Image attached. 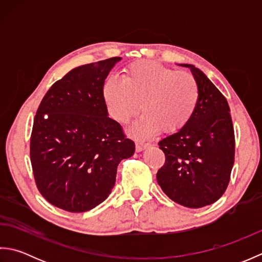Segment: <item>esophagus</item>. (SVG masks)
Here are the masks:
<instances>
[{
  "instance_id": "esophagus-1",
  "label": "esophagus",
  "mask_w": 262,
  "mask_h": 262,
  "mask_svg": "<svg viewBox=\"0 0 262 262\" xmlns=\"http://www.w3.org/2000/svg\"><path fill=\"white\" fill-rule=\"evenodd\" d=\"M151 146V144L149 143H143V142H136V151L137 152H142L144 149L148 148Z\"/></svg>"
}]
</instances>
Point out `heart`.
<instances>
[{"label":"heart","instance_id":"heart-1","mask_svg":"<svg viewBox=\"0 0 262 262\" xmlns=\"http://www.w3.org/2000/svg\"><path fill=\"white\" fill-rule=\"evenodd\" d=\"M102 96L110 115L119 122L129 121L141 109L144 114L128 130L137 137H149L162 129L174 133L185 127L194 114L200 97L196 79L151 60L130 64L122 79L104 83Z\"/></svg>","mask_w":262,"mask_h":262}]
</instances>
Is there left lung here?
I'll return each instance as SVG.
<instances>
[{
	"label": "left lung",
	"mask_w": 262,
	"mask_h": 262,
	"mask_svg": "<svg viewBox=\"0 0 262 262\" xmlns=\"http://www.w3.org/2000/svg\"><path fill=\"white\" fill-rule=\"evenodd\" d=\"M190 69L200 97L188 124L159 142L165 164L157 173L159 186L177 204L200 208L225 192L234 164V129L225 97L199 69Z\"/></svg>",
	"instance_id": "left-lung-1"
}]
</instances>
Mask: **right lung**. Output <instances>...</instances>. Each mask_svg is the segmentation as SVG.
I'll list each match as a JSON object with an SVG mask.
<instances>
[{"label":"right lung","instance_id":"1","mask_svg":"<svg viewBox=\"0 0 262 262\" xmlns=\"http://www.w3.org/2000/svg\"><path fill=\"white\" fill-rule=\"evenodd\" d=\"M121 57L79 66L55 82L33 120L30 159L38 190L56 207L82 213L108 198L117 166L135 144L109 118L102 89Z\"/></svg>","mask_w":262,"mask_h":262}]
</instances>
